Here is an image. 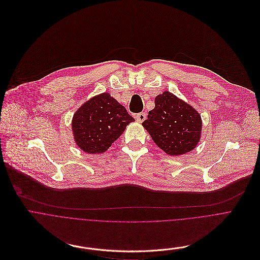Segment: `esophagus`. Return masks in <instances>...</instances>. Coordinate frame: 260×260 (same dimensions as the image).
Wrapping results in <instances>:
<instances>
[{"mask_svg":"<svg viewBox=\"0 0 260 260\" xmlns=\"http://www.w3.org/2000/svg\"><path fill=\"white\" fill-rule=\"evenodd\" d=\"M135 117H136V120L141 123V122H143L146 119V114L145 113H139Z\"/></svg>","mask_w":260,"mask_h":260,"instance_id":"obj_1","label":"esophagus"}]
</instances>
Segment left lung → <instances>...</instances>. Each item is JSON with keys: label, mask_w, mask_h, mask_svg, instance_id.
Instances as JSON below:
<instances>
[{"label": "left lung", "mask_w": 260, "mask_h": 260, "mask_svg": "<svg viewBox=\"0 0 260 260\" xmlns=\"http://www.w3.org/2000/svg\"><path fill=\"white\" fill-rule=\"evenodd\" d=\"M142 126L161 149L171 155L190 151L199 142L202 120L187 103L166 91L154 99Z\"/></svg>", "instance_id": "obj_1"}]
</instances>
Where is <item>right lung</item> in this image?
I'll list each match as a JSON object with an SVG mask.
<instances>
[{"label":"right lung","instance_id":"add662e5","mask_svg":"<svg viewBox=\"0 0 260 260\" xmlns=\"http://www.w3.org/2000/svg\"><path fill=\"white\" fill-rule=\"evenodd\" d=\"M134 119L109 93L99 94L76 112L73 132L78 146L88 153L108 150Z\"/></svg>","mask_w":260,"mask_h":260}]
</instances>
